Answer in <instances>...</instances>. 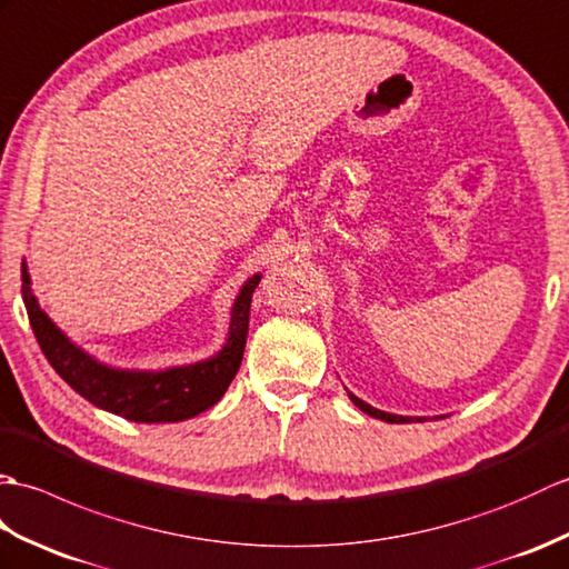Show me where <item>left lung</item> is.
<instances>
[{
  "label": "left lung",
  "mask_w": 569,
  "mask_h": 569,
  "mask_svg": "<svg viewBox=\"0 0 569 569\" xmlns=\"http://www.w3.org/2000/svg\"><path fill=\"white\" fill-rule=\"evenodd\" d=\"M348 397H350V401L356 403V407L360 409V411H365L368 416H375V419H380V421H387V423H409V421H423V419H411V416H395V413H385V411H380V409H372L370 403H365L362 399H358L356 395H350L348 391Z\"/></svg>",
  "instance_id": "8db88e82"
}]
</instances>
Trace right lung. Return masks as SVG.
Wrapping results in <instances>:
<instances>
[{"mask_svg": "<svg viewBox=\"0 0 569 569\" xmlns=\"http://www.w3.org/2000/svg\"><path fill=\"white\" fill-rule=\"evenodd\" d=\"M260 282V274H252L238 295L231 311L229 340L217 356L184 365V368H170L162 372H131L113 370L107 365L92 360L66 338V333L46 317L31 292V280L27 262H21V295L29 311V321L36 333L43 356L53 365V370L66 380L80 397L92 401L94 407L123 416L138 423H174L192 419V416L213 407L231 380L241 368L250 299Z\"/></svg>", "mask_w": 569, "mask_h": 569, "instance_id": "right-lung-1", "label": "right lung"}]
</instances>
